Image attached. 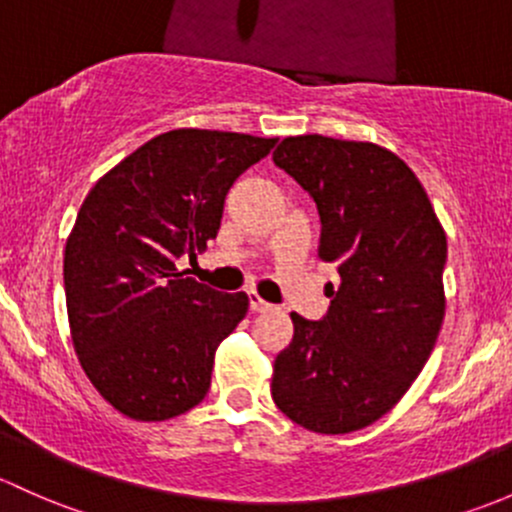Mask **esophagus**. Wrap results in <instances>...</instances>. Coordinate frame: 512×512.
Segmentation results:
<instances>
[{"label": "esophagus", "instance_id": "obj_1", "mask_svg": "<svg viewBox=\"0 0 512 512\" xmlns=\"http://www.w3.org/2000/svg\"><path fill=\"white\" fill-rule=\"evenodd\" d=\"M247 301H250V311H255V314H260V311H267V309H272V306L267 304V301L262 299L260 294L255 292V289H250V292H247Z\"/></svg>", "mask_w": 512, "mask_h": 512}]
</instances>
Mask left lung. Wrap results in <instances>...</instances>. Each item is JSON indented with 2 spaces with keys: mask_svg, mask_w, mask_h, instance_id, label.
I'll return each mask as SVG.
<instances>
[{
  "mask_svg": "<svg viewBox=\"0 0 512 512\" xmlns=\"http://www.w3.org/2000/svg\"><path fill=\"white\" fill-rule=\"evenodd\" d=\"M272 159L314 198L319 257L341 277L324 319L292 314L272 400L309 432H355L400 402L434 351L444 228L410 166L378 144L304 134Z\"/></svg>",
  "mask_w": 512,
  "mask_h": 512,
  "instance_id": "8db88e82",
  "label": "left lung"
}]
</instances>
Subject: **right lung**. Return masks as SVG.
Returning <instances> with one entry per match:
<instances>
[{
  "mask_svg": "<svg viewBox=\"0 0 512 512\" xmlns=\"http://www.w3.org/2000/svg\"><path fill=\"white\" fill-rule=\"evenodd\" d=\"M277 139L171 129L90 188L63 257L80 365L115 410L164 422L211 387L218 343L245 319L247 294L176 270L218 235L225 193Z\"/></svg>",
  "mask_w": 512,
  "mask_h": 512,
  "instance_id": "right-lung-1",
  "label": "right lung"
}]
</instances>
